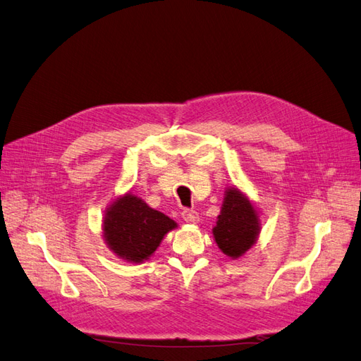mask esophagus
<instances>
[{
    "label": "esophagus",
    "instance_id": "esophagus-1",
    "mask_svg": "<svg viewBox=\"0 0 361 361\" xmlns=\"http://www.w3.org/2000/svg\"><path fill=\"white\" fill-rule=\"evenodd\" d=\"M182 218L187 223H191V224H194V223H197L199 221V214L195 212V211H192V209H185L183 212H182Z\"/></svg>",
    "mask_w": 361,
    "mask_h": 361
}]
</instances>
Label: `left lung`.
<instances>
[{
	"instance_id": "obj_1",
	"label": "left lung",
	"mask_w": 361,
	"mask_h": 361,
	"mask_svg": "<svg viewBox=\"0 0 361 361\" xmlns=\"http://www.w3.org/2000/svg\"><path fill=\"white\" fill-rule=\"evenodd\" d=\"M259 232L256 207L238 188H227L221 212L212 228L218 248L226 256L238 259L256 244Z\"/></svg>"
}]
</instances>
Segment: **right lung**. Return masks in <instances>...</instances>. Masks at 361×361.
I'll use <instances>...</instances> for the list:
<instances>
[{
	"instance_id": "add662e5",
	"label": "right lung",
	"mask_w": 361,
	"mask_h": 361,
	"mask_svg": "<svg viewBox=\"0 0 361 361\" xmlns=\"http://www.w3.org/2000/svg\"><path fill=\"white\" fill-rule=\"evenodd\" d=\"M178 224L152 209L134 194L116 199L104 216V238L113 253L133 264H143L159 247L164 235Z\"/></svg>"
}]
</instances>
